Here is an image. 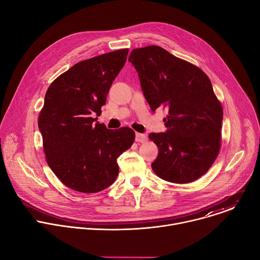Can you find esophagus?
<instances>
[{"label": "esophagus", "mask_w": 260, "mask_h": 260, "mask_svg": "<svg viewBox=\"0 0 260 260\" xmlns=\"http://www.w3.org/2000/svg\"><path fill=\"white\" fill-rule=\"evenodd\" d=\"M147 141V137L144 134H136V142L139 143H144Z\"/></svg>", "instance_id": "esophagus-1"}]
</instances>
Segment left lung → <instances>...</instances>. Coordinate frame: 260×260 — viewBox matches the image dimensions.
Returning <instances> with one entry per match:
<instances>
[{"label":"left lung","instance_id":"8db88e82","mask_svg":"<svg viewBox=\"0 0 260 260\" xmlns=\"http://www.w3.org/2000/svg\"><path fill=\"white\" fill-rule=\"evenodd\" d=\"M128 61L138 72L151 110L168 109L166 133H151L158 148L151 167L162 180L184 184L208 172L221 144L223 110L212 83L197 66L159 46L137 48Z\"/></svg>","mask_w":260,"mask_h":260}]
</instances>
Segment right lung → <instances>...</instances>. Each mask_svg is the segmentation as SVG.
<instances>
[{
    "mask_svg": "<svg viewBox=\"0 0 260 260\" xmlns=\"http://www.w3.org/2000/svg\"><path fill=\"white\" fill-rule=\"evenodd\" d=\"M127 53L128 49H120L77 62L46 91L38 120L46 161L73 190L94 193L113 184L117 158L135 141L132 128L108 129L91 117L102 113Z\"/></svg>",
    "mask_w": 260,
    "mask_h": 260,
    "instance_id": "1",
    "label": "right lung"
}]
</instances>
